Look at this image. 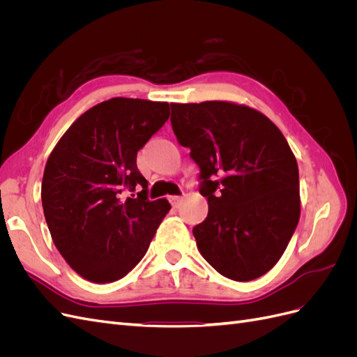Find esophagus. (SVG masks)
Masks as SVG:
<instances>
[{
    "instance_id": "esophagus-1",
    "label": "esophagus",
    "mask_w": 357,
    "mask_h": 357,
    "mask_svg": "<svg viewBox=\"0 0 357 357\" xmlns=\"http://www.w3.org/2000/svg\"><path fill=\"white\" fill-rule=\"evenodd\" d=\"M169 202L174 205V207H178V204L181 202V197L178 195H174V197H169Z\"/></svg>"
}]
</instances>
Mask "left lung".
Here are the masks:
<instances>
[{
	"mask_svg": "<svg viewBox=\"0 0 357 357\" xmlns=\"http://www.w3.org/2000/svg\"><path fill=\"white\" fill-rule=\"evenodd\" d=\"M171 125L208 201L192 231L202 257L235 282L266 274L299 222V171L286 138L262 113L226 101L171 104Z\"/></svg>",
	"mask_w": 357,
	"mask_h": 357,
	"instance_id": "8db88e82",
	"label": "left lung"
}]
</instances>
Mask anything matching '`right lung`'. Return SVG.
Listing matches in <instances>:
<instances>
[{
    "label": "right lung",
    "mask_w": 357,
    "mask_h": 357,
    "mask_svg": "<svg viewBox=\"0 0 357 357\" xmlns=\"http://www.w3.org/2000/svg\"><path fill=\"white\" fill-rule=\"evenodd\" d=\"M168 117V102L112 98L83 113L52 150L41 183L45 218L62 257L89 282L131 271L171 208L149 199L137 168L138 150Z\"/></svg>",
    "instance_id": "add662e5"
}]
</instances>
